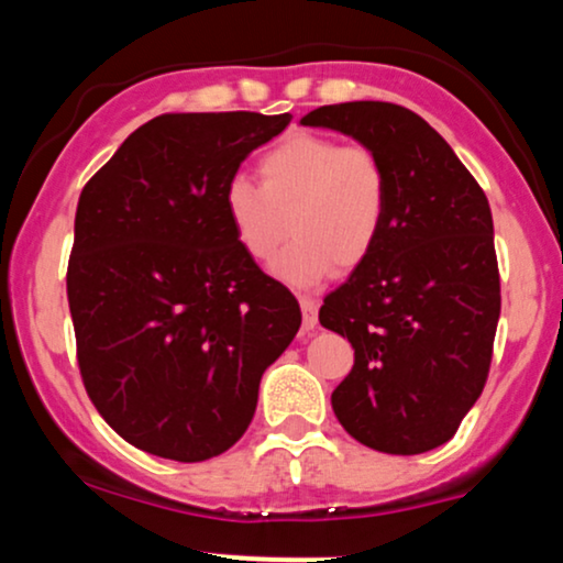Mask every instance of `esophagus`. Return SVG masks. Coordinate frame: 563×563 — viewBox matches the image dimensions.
Segmentation results:
<instances>
[{
    "label": "esophagus",
    "mask_w": 563,
    "mask_h": 563,
    "mask_svg": "<svg viewBox=\"0 0 563 563\" xmlns=\"http://www.w3.org/2000/svg\"><path fill=\"white\" fill-rule=\"evenodd\" d=\"M301 303V314H303V331H314V325H318V307L320 303L314 299H309V296H301L299 299Z\"/></svg>",
    "instance_id": "obj_1"
}]
</instances>
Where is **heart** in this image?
Instances as JSON below:
<instances>
[{
    "instance_id": "b5f03b06",
    "label": "heart",
    "mask_w": 563,
    "mask_h": 563,
    "mask_svg": "<svg viewBox=\"0 0 563 563\" xmlns=\"http://www.w3.org/2000/svg\"><path fill=\"white\" fill-rule=\"evenodd\" d=\"M260 185L238 174L224 185L222 203L245 256L275 260L288 228L294 243L275 273L309 288L339 269L371 260L389 217V172L373 147L341 145L320 134H288L256 164Z\"/></svg>"
}]
</instances>
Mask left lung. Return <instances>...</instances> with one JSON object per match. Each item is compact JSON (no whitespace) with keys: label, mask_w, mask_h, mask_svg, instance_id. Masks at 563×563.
<instances>
[{"label":"left lung","mask_w":563,"mask_h":563,"mask_svg":"<svg viewBox=\"0 0 563 563\" xmlns=\"http://www.w3.org/2000/svg\"><path fill=\"white\" fill-rule=\"evenodd\" d=\"M373 147L389 217L371 260L325 296L320 322L354 349L335 418L365 448L418 455L455 437L487 384L500 318L493 211L437 129L394 102L322 106L301 119Z\"/></svg>","instance_id":"1"}]
</instances>
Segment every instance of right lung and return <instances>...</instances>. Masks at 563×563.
<instances>
[{"label": "right lung", "instance_id": "obj_1", "mask_svg": "<svg viewBox=\"0 0 563 563\" xmlns=\"http://www.w3.org/2000/svg\"><path fill=\"white\" fill-rule=\"evenodd\" d=\"M288 124L156 115L84 185L66 277L76 360L97 412L151 455L230 450L299 331V301L245 256L222 203L243 158Z\"/></svg>", "mask_w": 563, "mask_h": 563}]
</instances>
